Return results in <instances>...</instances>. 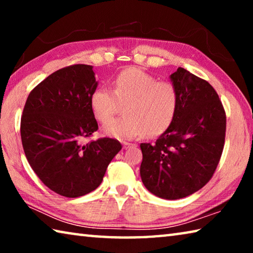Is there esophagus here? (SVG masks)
<instances>
[{
  "label": "esophagus",
  "instance_id": "obj_1",
  "mask_svg": "<svg viewBox=\"0 0 253 253\" xmlns=\"http://www.w3.org/2000/svg\"><path fill=\"white\" fill-rule=\"evenodd\" d=\"M132 146H135V144H131V143H128V142H123V147L125 149H127L128 147H132Z\"/></svg>",
  "mask_w": 253,
  "mask_h": 253
}]
</instances>
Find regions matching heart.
Instances as JSON below:
<instances>
[{"instance_id": "heart-1", "label": "heart", "mask_w": 253, "mask_h": 253, "mask_svg": "<svg viewBox=\"0 0 253 253\" xmlns=\"http://www.w3.org/2000/svg\"><path fill=\"white\" fill-rule=\"evenodd\" d=\"M113 88L114 92L98 88L90 97L93 116L102 124L124 107L126 116L107 124L105 134L122 139L142 134L156 137L172 125L178 107V92L172 83L157 81L146 71L129 67L116 75Z\"/></svg>"}]
</instances>
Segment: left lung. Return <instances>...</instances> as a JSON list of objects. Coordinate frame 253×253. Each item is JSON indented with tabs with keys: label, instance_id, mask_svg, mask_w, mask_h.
Here are the masks:
<instances>
[{
	"label": "left lung",
	"instance_id": "obj_1",
	"mask_svg": "<svg viewBox=\"0 0 253 253\" xmlns=\"http://www.w3.org/2000/svg\"><path fill=\"white\" fill-rule=\"evenodd\" d=\"M178 92L176 115L154 144H140V177L158 198L177 200L202 188L219 165L226 116L216 91L207 80L178 68L170 75Z\"/></svg>",
	"mask_w": 253,
	"mask_h": 253
}]
</instances>
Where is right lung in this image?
Listing matches in <instances>:
<instances>
[{"mask_svg": "<svg viewBox=\"0 0 253 253\" xmlns=\"http://www.w3.org/2000/svg\"><path fill=\"white\" fill-rule=\"evenodd\" d=\"M98 83L92 66L59 69L32 89L21 117L27 160L41 182L66 198L100 185L109 163L122 149L117 139H81L98 129L90 97Z\"/></svg>", "mask_w": 253, "mask_h": 253, "instance_id": "1", "label": "right lung"}]
</instances>
